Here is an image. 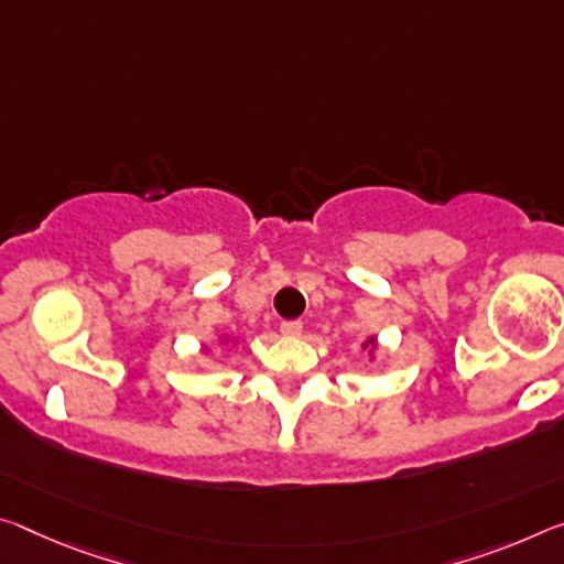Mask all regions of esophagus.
I'll list each match as a JSON object with an SVG mask.
<instances>
[{
	"instance_id": "1",
	"label": "esophagus",
	"mask_w": 564,
	"mask_h": 564,
	"mask_svg": "<svg viewBox=\"0 0 564 564\" xmlns=\"http://www.w3.org/2000/svg\"><path fill=\"white\" fill-rule=\"evenodd\" d=\"M301 330H303L301 321H283V324H281L283 336H301Z\"/></svg>"
}]
</instances>
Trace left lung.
<instances>
[{
  "instance_id": "left-lung-1",
  "label": "left lung",
  "mask_w": 564,
  "mask_h": 564,
  "mask_svg": "<svg viewBox=\"0 0 564 564\" xmlns=\"http://www.w3.org/2000/svg\"><path fill=\"white\" fill-rule=\"evenodd\" d=\"M369 344H371V346H373V338H369Z\"/></svg>"
}]
</instances>
